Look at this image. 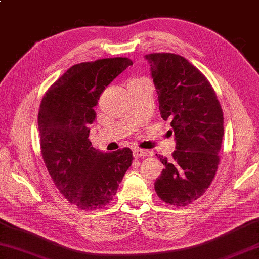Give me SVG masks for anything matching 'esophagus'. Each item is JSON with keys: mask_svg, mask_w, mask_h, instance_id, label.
<instances>
[{"mask_svg": "<svg viewBox=\"0 0 259 259\" xmlns=\"http://www.w3.org/2000/svg\"><path fill=\"white\" fill-rule=\"evenodd\" d=\"M148 155V151L144 150V149H134V158L138 159V158H142V157H146Z\"/></svg>", "mask_w": 259, "mask_h": 259, "instance_id": "esophagus-1", "label": "esophagus"}]
</instances>
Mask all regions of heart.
<instances>
[{"mask_svg": "<svg viewBox=\"0 0 259 259\" xmlns=\"http://www.w3.org/2000/svg\"><path fill=\"white\" fill-rule=\"evenodd\" d=\"M141 81H148V80L142 79V78H135V79H131L129 83H137V82H141Z\"/></svg>", "mask_w": 259, "mask_h": 259, "instance_id": "obj_1", "label": "heart"}]
</instances>
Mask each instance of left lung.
<instances>
[{"label": "left lung", "instance_id": "left-lung-1", "mask_svg": "<svg viewBox=\"0 0 259 259\" xmlns=\"http://www.w3.org/2000/svg\"><path fill=\"white\" fill-rule=\"evenodd\" d=\"M146 59L151 67L161 118L170 121L176 137L171 158L158 157L164 169L155 190L168 205L185 207L205 194L217 172L224 136L223 109L210 82L184 57L151 53Z\"/></svg>", "mask_w": 259, "mask_h": 259}]
</instances>
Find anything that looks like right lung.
<instances>
[{
  "instance_id": "obj_1",
  "label": "right lung",
  "mask_w": 259,
  "mask_h": 259,
  "mask_svg": "<svg viewBox=\"0 0 259 259\" xmlns=\"http://www.w3.org/2000/svg\"><path fill=\"white\" fill-rule=\"evenodd\" d=\"M133 61L100 59L74 64L43 96L37 124L43 161L59 191L81 210H97L112 200L133 163L123 148L101 152L89 140L100 95Z\"/></svg>"
}]
</instances>
